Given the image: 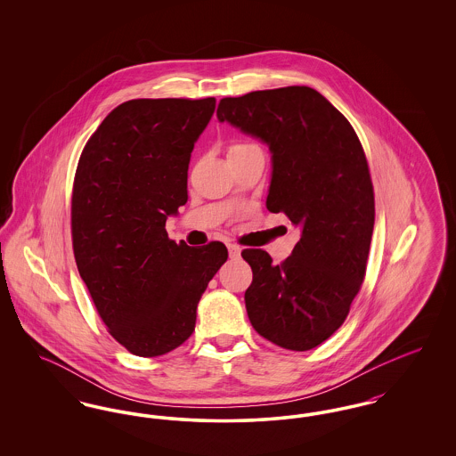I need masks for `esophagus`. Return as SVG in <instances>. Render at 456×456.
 Segmentation results:
<instances>
[{
    "label": "esophagus",
    "instance_id": "obj_1",
    "mask_svg": "<svg viewBox=\"0 0 456 456\" xmlns=\"http://www.w3.org/2000/svg\"><path fill=\"white\" fill-rule=\"evenodd\" d=\"M227 249H229V256L231 258H239L240 248H239L238 244H227Z\"/></svg>",
    "mask_w": 456,
    "mask_h": 456
}]
</instances>
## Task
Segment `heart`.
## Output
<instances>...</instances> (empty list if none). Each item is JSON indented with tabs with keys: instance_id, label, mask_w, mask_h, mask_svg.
Returning <instances> with one entry per match:
<instances>
[{
	"instance_id": "b5f03b06",
	"label": "heart",
	"mask_w": 456,
	"mask_h": 456,
	"mask_svg": "<svg viewBox=\"0 0 456 456\" xmlns=\"http://www.w3.org/2000/svg\"><path fill=\"white\" fill-rule=\"evenodd\" d=\"M242 147H249V143H232L231 149H229V152H231V151H238V149H242Z\"/></svg>"
}]
</instances>
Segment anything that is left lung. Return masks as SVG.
<instances>
[{
    "label": "left lung",
    "instance_id": "8db88e82",
    "mask_svg": "<svg viewBox=\"0 0 456 456\" xmlns=\"http://www.w3.org/2000/svg\"><path fill=\"white\" fill-rule=\"evenodd\" d=\"M217 118L268 145L266 208L301 231L281 265L263 249L240 253L253 270L244 294L249 322L279 347H318L346 322L366 275L374 191L362 145L347 118L311 87L225 97Z\"/></svg>",
    "mask_w": 456,
    "mask_h": 456
}]
</instances>
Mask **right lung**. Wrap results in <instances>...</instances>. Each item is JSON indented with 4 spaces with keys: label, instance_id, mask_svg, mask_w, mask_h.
Segmentation results:
<instances>
[{
    "label": "right lung",
    "instance_id": "right-lung-1",
    "mask_svg": "<svg viewBox=\"0 0 456 456\" xmlns=\"http://www.w3.org/2000/svg\"><path fill=\"white\" fill-rule=\"evenodd\" d=\"M216 99H133L112 109L80 155L71 196L73 253L109 333L157 357L190 338L196 307L227 260L190 248L166 220L188 201V166Z\"/></svg>",
    "mask_w": 456,
    "mask_h": 456
}]
</instances>
